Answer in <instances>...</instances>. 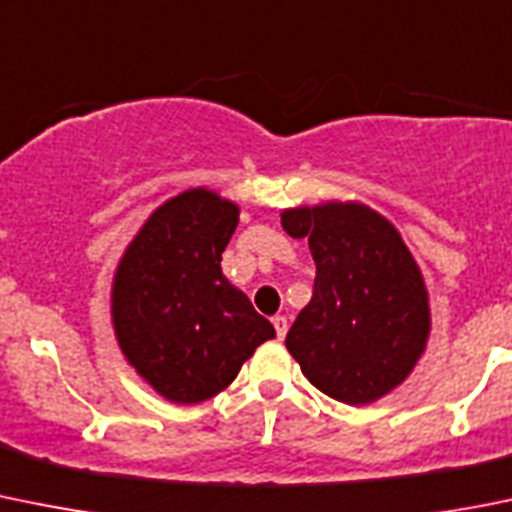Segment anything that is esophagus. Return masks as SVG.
Returning <instances> with one entry per match:
<instances>
[{"mask_svg":"<svg viewBox=\"0 0 512 512\" xmlns=\"http://www.w3.org/2000/svg\"><path fill=\"white\" fill-rule=\"evenodd\" d=\"M272 326H275V333H278V338L283 341L285 333H288V318H285V315H275V318H272Z\"/></svg>","mask_w":512,"mask_h":512,"instance_id":"34e87169","label":"esophagus"}]
</instances>
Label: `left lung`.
Listing matches in <instances>:
<instances>
[{
	"label": "left lung",
	"instance_id": "left-lung-1",
	"mask_svg": "<svg viewBox=\"0 0 512 512\" xmlns=\"http://www.w3.org/2000/svg\"><path fill=\"white\" fill-rule=\"evenodd\" d=\"M315 260L313 298L285 346L315 389L369 404L407 379L429 333L422 272L399 232L361 204L283 212Z\"/></svg>",
	"mask_w": 512,
	"mask_h": 512
}]
</instances>
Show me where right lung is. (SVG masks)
Returning <instances> with one entry per match:
<instances>
[{
	"instance_id": "obj_1",
	"label": "right lung",
	"mask_w": 512,
	"mask_h": 512,
	"mask_svg": "<svg viewBox=\"0 0 512 512\" xmlns=\"http://www.w3.org/2000/svg\"><path fill=\"white\" fill-rule=\"evenodd\" d=\"M237 207L191 189L151 214L113 283V326L138 374L176 404L227 389L260 343L275 338L245 293L222 275Z\"/></svg>"
}]
</instances>
